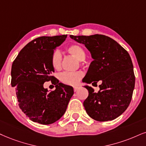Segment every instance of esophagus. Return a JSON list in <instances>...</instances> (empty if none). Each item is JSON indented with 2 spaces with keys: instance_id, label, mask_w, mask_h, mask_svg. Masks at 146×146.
I'll list each match as a JSON object with an SVG mask.
<instances>
[{
  "instance_id": "esophagus-1",
  "label": "esophagus",
  "mask_w": 146,
  "mask_h": 146,
  "mask_svg": "<svg viewBox=\"0 0 146 146\" xmlns=\"http://www.w3.org/2000/svg\"><path fill=\"white\" fill-rule=\"evenodd\" d=\"M80 86L79 85H78V86H74V91H75V92H76V91H78V90L80 89Z\"/></svg>"
}]
</instances>
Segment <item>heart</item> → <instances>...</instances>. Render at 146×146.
I'll return each instance as SVG.
<instances>
[{"instance_id": "b5f03b06", "label": "heart", "mask_w": 146, "mask_h": 146, "mask_svg": "<svg viewBox=\"0 0 146 146\" xmlns=\"http://www.w3.org/2000/svg\"><path fill=\"white\" fill-rule=\"evenodd\" d=\"M67 51L70 55H72L79 62H82L86 58V53L83 48L78 44H72L67 48ZM62 55L60 51L58 50H55L52 53L51 57V64L53 68L55 70L59 71L62 68ZM82 73L81 72L69 73L64 72L60 75L61 82L68 85H76L78 83L80 79L82 78Z\"/></svg>"}]
</instances>
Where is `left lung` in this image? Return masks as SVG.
Returning a JSON list of instances; mask_svg holds the SVG:
<instances>
[{"label": "left lung", "mask_w": 146, "mask_h": 146, "mask_svg": "<svg viewBox=\"0 0 146 146\" xmlns=\"http://www.w3.org/2000/svg\"><path fill=\"white\" fill-rule=\"evenodd\" d=\"M70 37L84 44L93 59L82 82L93 84L102 81L98 93L91 87L84 86L89 91L83 102L86 111L98 121L115 119L128 108L134 90L135 78L130 55L116 41L105 35Z\"/></svg>", "instance_id": "1"}]
</instances>
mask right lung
Instances as JSON below:
<instances>
[{"label":"right lung","instance_id":"obj_1","mask_svg":"<svg viewBox=\"0 0 146 146\" xmlns=\"http://www.w3.org/2000/svg\"><path fill=\"white\" fill-rule=\"evenodd\" d=\"M66 38L67 35L37 38L27 44L13 62L11 86L15 87L19 108L32 121L42 125L56 122L65 114L74 94L72 87L51 76L55 72L51 64L52 53ZM49 80L56 84L53 92L43 87Z\"/></svg>","mask_w":146,"mask_h":146}]
</instances>
